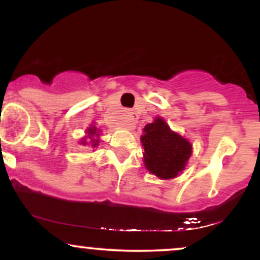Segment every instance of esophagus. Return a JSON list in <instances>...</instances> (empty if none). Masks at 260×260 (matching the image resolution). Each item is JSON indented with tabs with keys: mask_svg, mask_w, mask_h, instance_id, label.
I'll list each match as a JSON object with an SVG mask.
<instances>
[{
	"mask_svg": "<svg viewBox=\"0 0 260 260\" xmlns=\"http://www.w3.org/2000/svg\"><path fill=\"white\" fill-rule=\"evenodd\" d=\"M137 113L134 111H127L126 115H124V122H126V124L128 127H133V124L136 123L137 121Z\"/></svg>",
	"mask_w": 260,
	"mask_h": 260,
	"instance_id": "esophagus-1",
	"label": "esophagus"
}]
</instances>
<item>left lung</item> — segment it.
<instances>
[{
    "mask_svg": "<svg viewBox=\"0 0 260 260\" xmlns=\"http://www.w3.org/2000/svg\"><path fill=\"white\" fill-rule=\"evenodd\" d=\"M140 142L144 147L145 168L161 180L177 177L186 169L192 155V144L170 129L169 124L160 117L144 127Z\"/></svg>",
    "mask_w": 260,
    "mask_h": 260,
    "instance_id": "obj_1",
    "label": "left lung"
}]
</instances>
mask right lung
<instances>
[{"mask_svg":"<svg viewBox=\"0 0 260 260\" xmlns=\"http://www.w3.org/2000/svg\"><path fill=\"white\" fill-rule=\"evenodd\" d=\"M99 131H98L96 127H89L88 129H86V136L85 138L82 139V142H80V144L83 145H91V148H96L98 145H99Z\"/></svg>","mask_w":260,"mask_h":260,"instance_id":"1","label":"right lung"}]
</instances>
